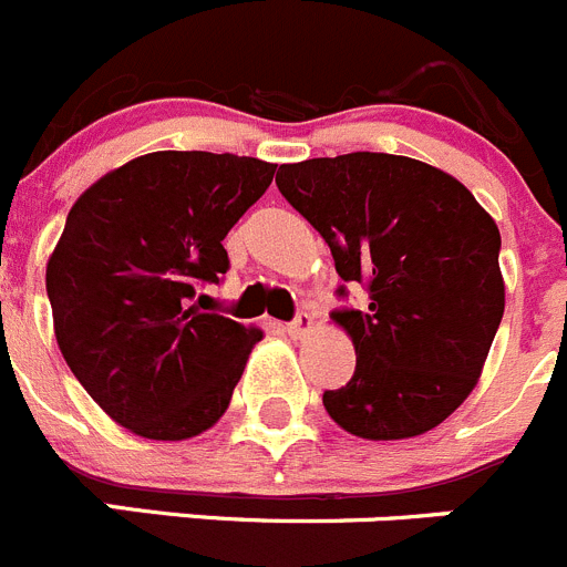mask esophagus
I'll use <instances>...</instances> for the list:
<instances>
[{
  "label": "esophagus",
  "instance_id": "esophagus-1",
  "mask_svg": "<svg viewBox=\"0 0 567 567\" xmlns=\"http://www.w3.org/2000/svg\"><path fill=\"white\" fill-rule=\"evenodd\" d=\"M308 332H313V316H310V313H299L288 324V336L290 338H305Z\"/></svg>",
  "mask_w": 567,
  "mask_h": 567
}]
</instances>
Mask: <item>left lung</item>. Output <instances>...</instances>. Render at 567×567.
I'll use <instances>...</instances> for the list:
<instances>
[{
  "mask_svg": "<svg viewBox=\"0 0 567 567\" xmlns=\"http://www.w3.org/2000/svg\"><path fill=\"white\" fill-rule=\"evenodd\" d=\"M277 187L324 237L338 277L369 288L367 310L332 313L358 361L324 391L327 414L372 442L442 425L504 319L498 224L451 173L389 153L282 164Z\"/></svg>",
  "mask_w": 567,
  "mask_h": 567,
  "instance_id": "left-lung-1",
  "label": "left lung"
}]
</instances>
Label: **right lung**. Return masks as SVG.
<instances>
[{
	"label": "right lung",
	"mask_w": 567,
	"mask_h": 567,
	"mask_svg": "<svg viewBox=\"0 0 567 567\" xmlns=\"http://www.w3.org/2000/svg\"><path fill=\"white\" fill-rule=\"evenodd\" d=\"M277 164L156 151L92 184L47 262L58 347L94 403L131 433L182 442L229 409L259 327L206 313L229 268L224 237Z\"/></svg>",
	"instance_id": "obj_1"
}]
</instances>
